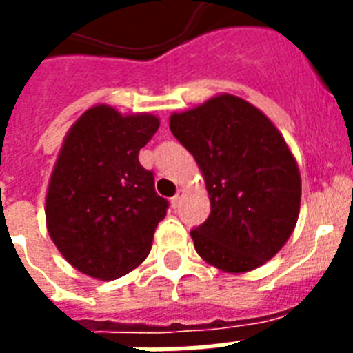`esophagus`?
<instances>
[{"mask_svg": "<svg viewBox=\"0 0 353 353\" xmlns=\"http://www.w3.org/2000/svg\"><path fill=\"white\" fill-rule=\"evenodd\" d=\"M183 194H185V190H183V188H177V194L172 198V205H174V207H177V205L181 203Z\"/></svg>", "mask_w": 353, "mask_h": 353, "instance_id": "1", "label": "esophagus"}]
</instances>
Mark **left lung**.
Instances as JSON below:
<instances>
[{"mask_svg":"<svg viewBox=\"0 0 353 353\" xmlns=\"http://www.w3.org/2000/svg\"><path fill=\"white\" fill-rule=\"evenodd\" d=\"M170 130L194 155L209 190V218L190 231L196 252L225 273L271 260L301 210V172L282 133L229 93L172 113Z\"/></svg>","mask_w":353,"mask_h":353,"instance_id":"8db88e82","label":"left lung"}]
</instances>
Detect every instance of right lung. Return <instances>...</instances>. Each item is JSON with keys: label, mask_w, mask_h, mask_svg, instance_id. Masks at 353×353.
I'll return each mask as SVG.
<instances>
[{"label": "right lung", "mask_w": 353, "mask_h": 353, "mask_svg": "<svg viewBox=\"0 0 353 353\" xmlns=\"http://www.w3.org/2000/svg\"><path fill=\"white\" fill-rule=\"evenodd\" d=\"M157 128L152 113L122 115L108 104L69 128L47 187L46 221L52 243L80 273L115 280L148 256L168 201L155 194L139 150Z\"/></svg>", "instance_id": "right-lung-1"}]
</instances>
